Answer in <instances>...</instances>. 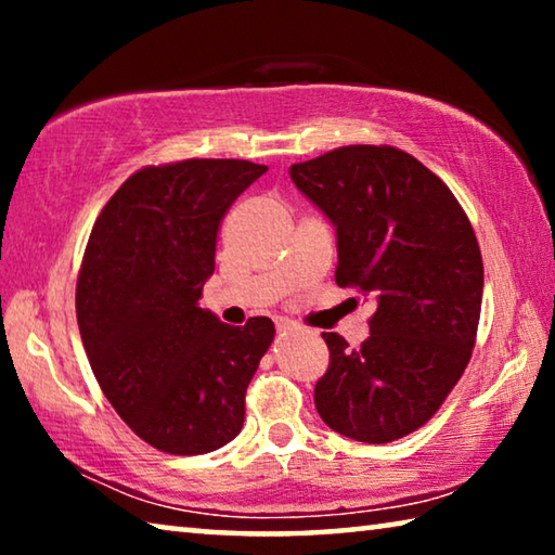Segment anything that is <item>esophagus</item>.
Listing matches in <instances>:
<instances>
[{"instance_id":"obj_1","label":"esophagus","mask_w":555,"mask_h":555,"mask_svg":"<svg viewBox=\"0 0 555 555\" xmlns=\"http://www.w3.org/2000/svg\"><path fill=\"white\" fill-rule=\"evenodd\" d=\"M288 331H294V323L281 321V323H279V333H288Z\"/></svg>"}]
</instances>
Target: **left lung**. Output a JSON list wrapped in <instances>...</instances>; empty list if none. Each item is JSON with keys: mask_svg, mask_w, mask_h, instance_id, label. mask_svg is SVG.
I'll use <instances>...</instances> for the list:
<instances>
[{"mask_svg": "<svg viewBox=\"0 0 555 555\" xmlns=\"http://www.w3.org/2000/svg\"><path fill=\"white\" fill-rule=\"evenodd\" d=\"M288 176L335 228L337 286L377 304L357 350L323 333L331 367L315 409L340 436L391 443L434 416L473 354L485 284L473 224L436 173L393 146H343Z\"/></svg>", "mask_w": 555, "mask_h": 555, "instance_id": "obj_1", "label": "left lung"}]
</instances>
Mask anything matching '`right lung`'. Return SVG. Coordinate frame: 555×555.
I'll list each match as a JSON object with an SVG mask.
<instances>
[{
  "instance_id": "obj_1",
  "label": "right lung",
  "mask_w": 555,
  "mask_h": 555,
  "mask_svg": "<svg viewBox=\"0 0 555 555\" xmlns=\"http://www.w3.org/2000/svg\"><path fill=\"white\" fill-rule=\"evenodd\" d=\"M267 171L188 158L129 176L102 208L75 311L90 367L121 421L171 455L212 453L240 434L244 391L274 343L269 318L224 325L201 308L218 228Z\"/></svg>"
}]
</instances>
